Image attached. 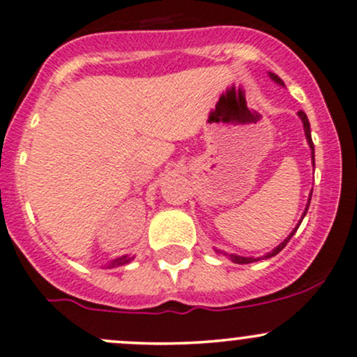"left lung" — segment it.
Returning a JSON list of instances; mask_svg holds the SVG:
<instances>
[{"mask_svg": "<svg viewBox=\"0 0 357 357\" xmlns=\"http://www.w3.org/2000/svg\"><path fill=\"white\" fill-rule=\"evenodd\" d=\"M270 78H272V80H273V82H277V84L284 85V82H282V80H280V78H279V77H277V75H275V73H270ZM298 114H299V118H301V119H303V125H305V133H306V140H307V144H310V149H311V159H313V166H314V145H313V140H311V130H310V121H307V116H306V114H305V112H303V111H299V112H298ZM310 200H311V197H310ZM307 207H310V204H307ZM307 207H306V210H305V213H303V217H305V215H306V212H307ZM301 220H303V219H301ZM299 224H301V222H299ZM299 224H298V226H296V229H294V231H292V232H291V234H289V238H287V239H284V243H280V245H279V246H277V248H275V250H273V251H272V253H268V255H267V258H270V257H273V255H277V253H279V251H282V248L287 245V243H289V239H291V238H292V236H294V232H296V231H298ZM227 257H229V258H231V260H232V261H234V264H251V261H255V260H257V258H245V257H238V255H227Z\"/></svg>", "mask_w": 357, "mask_h": 357, "instance_id": "8db88e82", "label": "left lung"}]
</instances>
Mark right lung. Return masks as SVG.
<instances>
[{
	"instance_id": "right-lung-1",
	"label": "right lung",
	"mask_w": 357,
	"mask_h": 357,
	"mask_svg": "<svg viewBox=\"0 0 357 357\" xmlns=\"http://www.w3.org/2000/svg\"><path fill=\"white\" fill-rule=\"evenodd\" d=\"M130 260H131L130 257H121V258H116V260L112 261V264L109 265V267H119V265H125V264H128Z\"/></svg>"
}]
</instances>
